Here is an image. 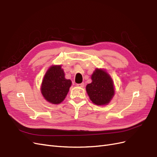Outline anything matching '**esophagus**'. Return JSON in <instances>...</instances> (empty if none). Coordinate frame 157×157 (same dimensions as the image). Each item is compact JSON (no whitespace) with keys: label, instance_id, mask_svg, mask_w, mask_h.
<instances>
[{"label":"esophagus","instance_id":"34e87169","mask_svg":"<svg viewBox=\"0 0 157 157\" xmlns=\"http://www.w3.org/2000/svg\"><path fill=\"white\" fill-rule=\"evenodd\" d=\"M77 86H78V87H81V88H83L84 86V82H82L80 84H77Z\"/></svg>","mask_w":157,"mask_h":157}]
</instances>
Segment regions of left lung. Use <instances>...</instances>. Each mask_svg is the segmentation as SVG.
Instances as JSON below:
<instances>
[{
  "instance_id": "left-lung-1",
  "label": "left lung",
  "mask_w": 157,
  "mask_h": 157,
  "mask_svg": "<svg viewBox=\"0 0 157 157\" xmlns=\"http://www.w3.org/2000/svg\"><path fill=\"white\" fill-rule=\"evenodd\" d=\"M92 82L87 84L86 92L90 100L98 105H106L114 96L113 82L105 71L96 69L92 75Z\"/></svg>"
}]
</instances>
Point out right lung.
Segmentation results:
<instances>
[{"label":"right lung","mask_w":157,"mask_h":157,"mask_svg":"<svg viewBox=\"0 0 157 157\" xmlns=\"http://www.w3.org/2000/svg\"><path fill=\"white\" fill-rule=\"evenodd\" d=\"M71 84L69 79L65 78L61 65L52 66L44 75L41 92L48 102L58 104L64 100Z\"/></svg>","instance_id":"1"}]
</instances>
